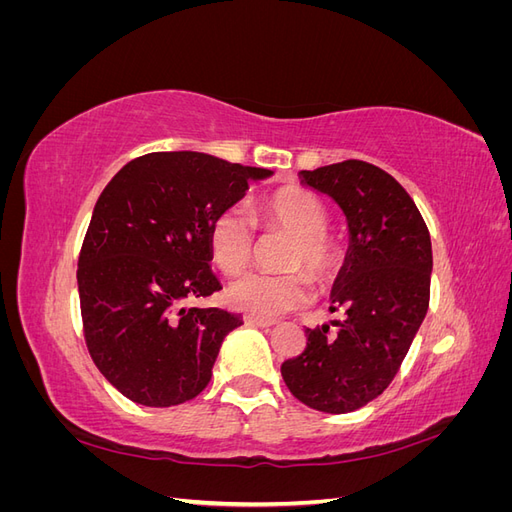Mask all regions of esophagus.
Returning a JSON list of instances; mask_svg holds the SVG:
<instances>
[{
  "instance_id": "obj_1",
  "label": "esophagus",
  "mask_w": 512,
  "mask_h": 512,
  "mask_svg": "<svg viewBox=\"0 0 512 512\" xmlns=\"http://www.w3.org/2000/svg\"><path fill=\"white\" fill-rule=\"evenodd\" d=\"M243 322L247 324V327H260V329H269V327H273V320L258 318V316H252V314H245V316H243Z\"/></svg>"
}]
</instances>
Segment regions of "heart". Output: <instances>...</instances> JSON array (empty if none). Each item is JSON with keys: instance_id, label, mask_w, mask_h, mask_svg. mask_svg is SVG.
I'll use <instances>...</instances> for the list:
<instances>
[{"instance_id": "1", "label": "heart", "mask_w": 512, "mask_h": 512, "mask_svg": "<svg viewBox=\"0 0 512 512\" xmlns=\"http://www.w3.org/2000/svg\"><path fill=\"white\" fill-rule=\"evenodd\" d=\"M258 224L267 230L292 235L286 267L290 273L241 275L228 286V301L245 314L273 318L299 309L312 299V278L327 284L342 267V245L327 232L329 211L322 200L305 188L288 185L262 196L256 205ZM254 224L239 207H224L209 226V250L215 265L226 275L241 273L254 256ZM305 268L310 274L301 272Z\"/></svg>"}]
</instances>
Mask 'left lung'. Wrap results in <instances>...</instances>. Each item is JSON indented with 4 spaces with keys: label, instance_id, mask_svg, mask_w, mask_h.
<instances>
[{
    "label": "left lung",
    "instance_id": "left-lung-1",
    "mask_svg": "<svg viewBox=\"0 0 512 512\" xmlns=\"http://www.w3.org/2000/svg\"><path fill=\"white\" fill-rule=\"evenodd\" d=\"M301 183L331 196L348 220L350 247L331 294V312L346 318L307 329L305 350L282 363V378L305 406L346 414L393 382L425 320L431 239L410 194L374 164L301 170Z\"/></svg>",
    "mask_w": 512,
    "mask_h": 512
}]
</instances>
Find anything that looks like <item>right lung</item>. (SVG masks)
<instances>
[{"label": "right lung", "mask_w": 512, "mask_h": 512, "mask_svg": "<svg viewBox=\"0 0 512 512\" xmlns=\"http://www.w3.org/2000/svg\"><path fill=\"white\" fill-rule=\"evenodd\" d=\"M269 175L198 151H153L102 190L76 271L83 333L100 374L134 404L179 406L209 384L243 320L183 303L222 290L209 267L213 215Z\"/></svg>", "instance_id": "obj_1"}]
</instances>
